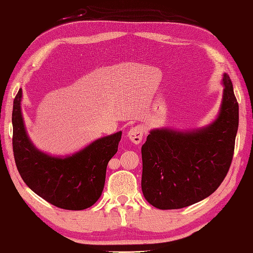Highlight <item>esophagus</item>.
Masks as SVG:
<instances>
[{
  "mask_svg": "<svg viewBox=\"0 0 253 253\" xmlns=\"http://www.w3.org/2000/svg\"><path fill=\"white\" fill-rule=\"evenodd\" d=\"M127 136L131 139L132 143L134 144H139L143 141V136H144V130L141 126H132L130 128V131L127 132Z\"/></svg>",
  "mask_w": 253,
  "mask_h": 253,
  "instance_id": "obj_1",
  "label": "esophagus"
}]
</instances>
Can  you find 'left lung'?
<instances>
[{"label":"left lung","mask_w":253,"mask_h":253,"mask_svg":"<svg viewBox=\"0 0 253 253\" xmlns=\"http://www.w3.org/2000/svg\"><path fill=\"white\" fill-rule=\"evenodd\" d=\"M217 119L192 132L153 130L142 146V190L161 210L181 209L207 198L220 186L231 167L239 108L233 83L224 74Z\"/></svg>","instance_id":"obj_1"}]
</instances>
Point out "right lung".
Listing matches in <instances>:
<instances>
[{"label": "right lung", "instance_id": "add662e5", "mask_svg": "<svg viewBox=\"0 0 253 253\" xmlns=\"http://www.w3.org/2000/svg\"><path fill=\"white\" fill-rule=\"evenodd\" d=\"M21 88L13 106V151L21 178L47 203L65 210H83L102 195L109 160L118 151L122 132L97 139L79 153L55 158L41 153L28 138L22 120Z\"/></svg>", "mask_w": 253, "mask_h": 253}]
</instances>
